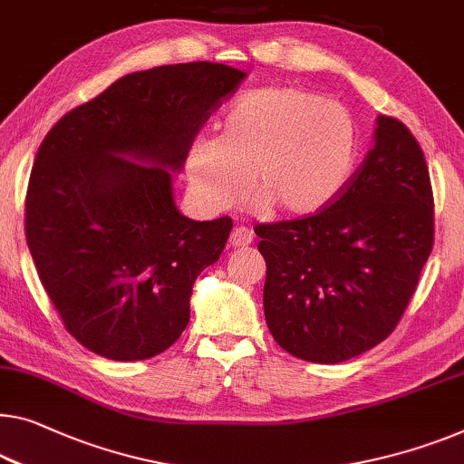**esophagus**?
<instances>
[{"instance_id": "34e87169", "label": "esophagus", "mask_w": 464, "mask_h": 464, "mask_svg": "<svg viewBox=\"0 0 464 464\" xmlns=\"http://www.w3.org/2000/svg\"><path fill=\"white\" fill-rule=\"evenodd\" d=\"M254 241V235L250 229H246V227H235L231 231V237H229V244L233 247H246L250 246Z\"/></svg>"}]
</instances>
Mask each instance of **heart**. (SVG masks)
<instances>
[{
    "mask_svg": "<svg viewBox=\"0 0 464 464\" xmlns=\"http://www.w3.org/2000/svg\"><path fill=\"white\" fill-rule=\"evenodd\" d=\"M358 158V127L342 103L302 87H260L235 100L220 135H199L185 156L193 198L233 208L247 185L260 208L310 217L340 196Z\"/></svg>",
    "mask_w": 464,
    "mask_h": 464,
    "instance_id": "b5f03b06",
    "label": "heart"
}]
</instances>
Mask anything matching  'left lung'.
Returning a JSON list of instances; mask_svg holds the SVG:
<instances>
[{
  "instance_id": "left-lung-1",
  "label": "left lung",
  "mask_w": 464,
  "mask_h": 464,
  "mask_svg": "<svg viewBox=\"0 0 464 464\" xmlns=\"http://www.w3.org/2000/svg\"><path fill=\"white\" fill-rule=\"evenodd\" d=\"M266 262L265 316L283 350L335 364L396 329L433 247V191L423 150L392 116L321 212L256 225Z\"/></svg>"
}]
</instances>
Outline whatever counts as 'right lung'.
Segmentation results:
<instances>
[{"mask_svg":"<svg viewBox=\"0 0 464 464\" xmlns=\"http://www.w3.org/2000/svg\"><path fill=\"white\" fill-rule=\"evenodd\" d=\"M246 72L214 62L130 72L53 124L29 179L26 244L74 340L145 361L189 323L191 287L223 254L229 217L191 220L172 172Z\"/></svg>","mask_w":464,"mask_h":464,"instance_id":"obj_1","label":"right lung"}]
</instances>
